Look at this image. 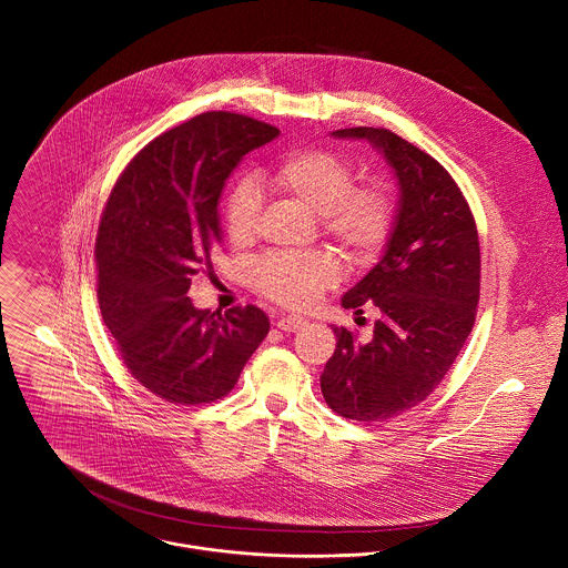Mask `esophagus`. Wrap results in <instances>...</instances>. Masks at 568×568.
I'll return each instance as SVG.
<instances>
[{"mask_svg": "<svg viewBox=\"0 0 568 568\" xmlns=\"http://www.w3.org/2000/svg\"><path fill=\"white\" fill-rule=\"evenodd\" d=\"M276 326L283 331V333H296L301 328L307 326V318L298 316V314H287V316H278L276 318Z\"/></svg>", "mask_w": 568, "mask_h": 568, "instance_id": "34e87169", "label": "esophagus"}]
</instances>
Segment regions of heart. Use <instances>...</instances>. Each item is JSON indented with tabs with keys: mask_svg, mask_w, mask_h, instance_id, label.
<instances>
[{
	"mask_svg": "<svg viewBox=\"0 0 568 568\" xmlns=\"http://www.w3.org/2000/svg\"><path fill=\"white\" fill-rule=\"evenodd\" d=\"M270 191L292 197L318 213L321 229L353 263L371 261L390 229V200L377 186H353L346 159L326 150L285 154L265 175ZM261 191L254 182H237L224 202V226L233 245L254 240L261 213ZM339 263L328 252L274 254L256 270L258 290L287 307L312 305L323 290L339 281Z\"/></svg>",
	"mask_w": 568,
	"mask_h": 568,
	"instance_id": "obj_1",
	"label": "heart"
}]
</instances>
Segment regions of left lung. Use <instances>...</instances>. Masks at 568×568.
Here are the masks:
<instances>
[{
    "label": "left lung",
    "instance_id": "left-lung-1",
    "mask_svg": "<svg viewBox=\"0 0 568 568\" xmlns=\"http://www.w3.org/2000/svg\"><path fill=\"white\" fill-rule=\"evenodd\" d=\"M335 139L371 143L393 171L397 204L384 252L342 298L346 310L379 307L373 339L333 328L337 348L321 375L328 407L379 423L420 404L471 333L480 252L471 211L434 156L384 128H346Z\"/></svg>",
    "mask_w": 568,
    "mask_h": 568
}]
</instances>
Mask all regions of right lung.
I'll use <instances>...</instances> for the list:
<instances>
[{
    "mask_svg": "<svg viewBox=\"0 0 568 568\" xmlns=\"http://www.w3.org/2000/svg\"><path fill=\"white\" fill-rule=\"evenodd\" d=\"M281 132L231 112L200 114L150 141L108 200L97 237L99 305L119 353L173 404L226 395L270 333L256 307H195L191 278L222 242L220 197L247 152Z\"/></svg>",
    "mask_w": 568,
    "mask_h": 568,
    "instance_id": "1",
    "label": "right lung"
}]
</instances>
